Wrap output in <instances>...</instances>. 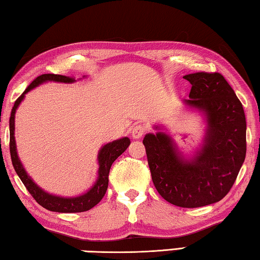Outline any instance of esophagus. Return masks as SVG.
<instances>
[{
  "mask_svg": "<svg viewBox=\"0 0 260 260\" xmlns=\"http://www.w3.org/2000/svg\"><path fill=\"white\" fill-rule=\"evenodd\" d=\"M146 133V127L143 125H136L133 127V129H132V136H133V139H141L142 136Z\"/></svg>",
  "mask_w": 260,
  "mask_h": 260,
  "instance_id": "obj_1",
  "label": "esophagus"
}]
</instances>
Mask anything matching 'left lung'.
<instances>
[{
  "label": "left lung",
  "instance_id": "1",
  "mask_svg": "<svg viewBox=\"0 0 260 260\" xmlns=\"http://www.w3.org/2000/svg\"><path fill=\"white\" fill-rule=\"evenodd\" d=\"M183 78L191 85L183 104L205 121L201 147L186 158L161 126H155L156 134H146L143 144L162 199L180 208H200L222 200L234 184L245 159L246 121L242 103L221 74L197 72Z\"/></svg>",
  "mask_w": 260,
  "mask_h": 260
}]
</instances>
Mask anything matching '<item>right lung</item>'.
I'll list each match as a JSON object with an SVG mask.
<instances>
[{
	"mask_svg": "<svg viewBox=\"0 0 260 260\" xmlns=\"http://www.w3.org/2000/svg\"><path fill=\"white\" fill-rule=\"evenodd\" d=\"M48 81H55V82H63V83H73L77 80L73 78H69L65 76H59V74H42V76L38 77L32 83L26 88L25 91L21 94L18 100L15 102L14 108L11 110L10 121H9V127H10V155L12 165L16 173L18 174L21 182L24 183L26 189L29 191L33 199L38 202L39 204L43 208L52 211V212H60V213H76V212H83V211H88L91 208L100 203L101 200L103 199L108 189L109 184V172L111 169L112 162L119 157L122 152H124L131 144V140L125 136V138L114 140L112 142H109L100 149L98 155V161H99V172H98V179H96L95 183L93 184L89 190L85 193L74 197H64V196H57L54 193H49L46 190H43L41 187H39L37 183L33 181V179L29 177L24 169L23 164L18 157V152H17L16 147V140H15V116L16 111L18 109L21 101L25 99V95L34 89L35 87L42 85V83Z\"/></svg>",
	"mask_w": 260,
	"mask_h": 260,
	"instance_id": "right-lung-1",
	"label": "right lung"
}]
</instances>
